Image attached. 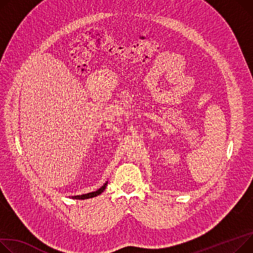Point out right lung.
I'll return each instance as SVG.
<instances>
[{
	"label": "right lung",
	"instance_id": "add662e5",
	"mask_svg": "<svg viewBox=\"0 0 253 253\" xmlns=\"http://www.w3.org/2000/svg\"><path fill=\"white\" fill-rule=\"evenodd\" d=\"M106 186H107V183L104 185V186H102V187H100L99 189H97L94 192H90V193H87V194H82V195H76V196H73L72 198H75V199H87V198H91V197L97 196L102 192H104V190L106 189Z\"/></svg>",
	"mask_w": 253,
	"mask_h": 253
}]
</instances>
